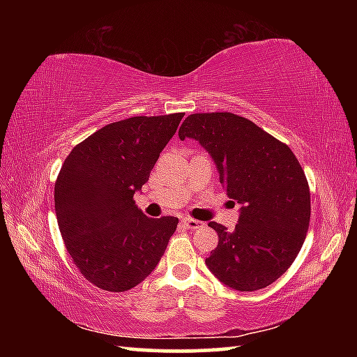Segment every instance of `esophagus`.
<instances>
[{"label": "esophagus", "instance_id": "obj_1", "mask_svg": "<svg viewBox=\"0 0 357 357\" xmlns=\"http://www.w3.org/2000/svg\"><path fill=\"white\" fill-rule=\"evenodd\" d=\"M183 225L185 228H189V229H198V228L203 227V222L190 219V217H185V219H183Z\"/></svg>", "mask_w": 357, "mask_h": 357}]
</instances>
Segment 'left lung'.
Returning a JSON list of instances; mask_svg holds the SVG:
<instances>
[{"mask_svg": "<svg viewBox=\"0 0 357 357\" xmlns=\"http://www.w3.org/2000/svg\"><path fill=\"white\" fill-rule=\"evenodd\" d=\"M179 138L202 143L227 195L243 204L234 231L209 222L219 236L209 271L238 291L271 285L298 257L309 229L310 189L299 160L288 144L229 112L189 114Z\"/></svg>", "mask_w": 357, "mask_h": 357, "instance_id": "8db88e82", "label": "left lung"}]
</instances>
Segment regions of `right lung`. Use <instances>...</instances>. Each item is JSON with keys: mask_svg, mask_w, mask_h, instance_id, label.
<instances>
[{"mask_svg": "<svg viewBox=\"0 0 357 357\" xmlns=\"http://www.w3.org/2000/svg\"><path fill=\"white\" fill-rule=\"evenodd\" d=\"M184 113L107 124L66 157L55 183L58 227L84 279L128 291L153 273L178 217L151 219L134 200Z\"/></svg>", "mask_w": 357, "mask_h": 357, "instance_id": "1", "label": "right lung"}]
</instances>
